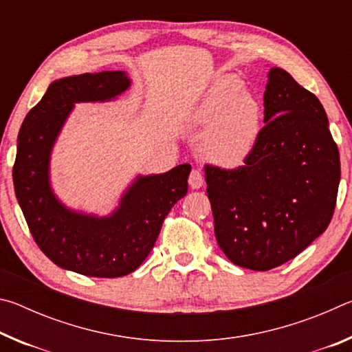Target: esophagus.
<instances>
[{
    "instance_id": "34e87169",
    "label": "esophagus",
    "mask_w": 352,
    "mask_h": 352,
    "mask_svg": "<svg viewBox=\"0 0 352 352\" xmlns=\"http://www.w3.org/2000/svg\"><path fill=\"white\" fill-rule=\"evenodd\" d=\"M204 183H205V180H204V175H201V172L200 170H192L190 172V175H189V186L192 188V189H200L201 186H204Z\"/></svg>"
}]
</instances>
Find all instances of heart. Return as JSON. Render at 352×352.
Listing matches in <instances>:
<instances>
[{"label": "heart", "instance_id": "heart-1", "mask_svg": "<svg viewBox=\"0 0 352 352\" xmlns=\"http://www.w3.org/2000/svg\"><path fill=\"white\" fill-rule=\"evenodd\" d=\"M243 88L237 76H220L189 113L192 126H210L200 138V152L222 168L245 164L259 141L262 105Z\"/></svg>", "mask_w": 352, "mask_h": 352}]
</instances>
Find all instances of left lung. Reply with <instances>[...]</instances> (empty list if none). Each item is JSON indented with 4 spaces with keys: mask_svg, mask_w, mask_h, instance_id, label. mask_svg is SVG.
Listing matches in <instances>:
<instances>
[{
    "mask_svg": "<svg viewBox=\"0 0 352 352\" xmlns=\"http://www.w3.org/2000/svg\"><path fill=\"white\" fill-rule=\"evenodd\" d=\"M264 107L265 126L245 166L205 168L219 247L258 272L294 259L324 233L340 183V155L317 96L273 67Z\"/></svg>",
    "mask_w": 352,
    "mask_h": 352,
    "instance_id": "8db88e82",
    "label": "left lung"
}]
</instances>
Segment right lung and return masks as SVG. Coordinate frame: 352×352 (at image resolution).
<instances>
[{"label":"right lung","mask_w":352,"mask_h":352,"mask_svg":"<svg viewBox=\"0 0 352 352\" xmlns=\"http://www.w3.org/2000/svg\"><path fill=\"white\" fill-rule=\"evenodd\" d=\"M132 87L126 71L57 79L21 124L14 188L32 237L56 265L85 276L118 278L142 264L170 208L188 192L189 164L136 175L107 216L73 210L51 183V155L76 104L110 102Z\"/></svg>","instance_id":"right-lung-1"}]
</instances>
